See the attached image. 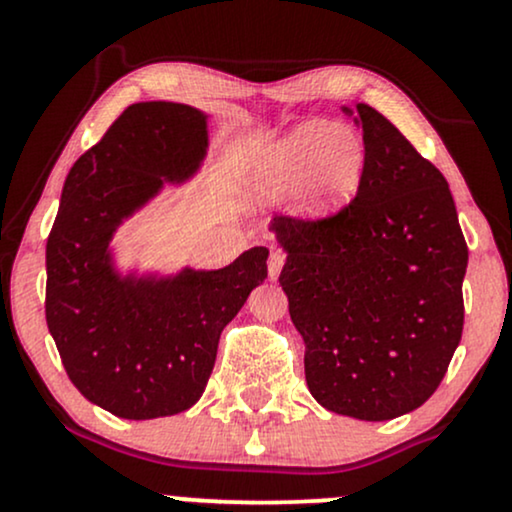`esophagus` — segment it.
Listing matches in <instances>:
<instances>
[{
  "mask_svg": "<svg viewBox=\"0 0 512 512\" xmlns=\"http://www.w3.org/2000/svg\"><path fill=\"white\" fill-rule=\"evenodd\" d=\"M286 262V255L281 250H272V255H269V279H276L281 272V267H284Z\"/></svg>",
  "mask_w": 512,
  "mask_h": 512,
  "instance_id": "obj_1",
  "label": "esophagus"
}]
</instances>
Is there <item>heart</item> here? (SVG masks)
<instances>
[{
  "mask_svg": "<svg viewBox=\"0 0 512 512\" xmlns=\"http://www.w3.org/2000/svg\"><path fill=\"white\" fill-rule=\"evenodd\" d=\"M366 144L349 127L313 120L262 151L252 187L264 199H281L301 187V209L332 216L354 202L366 175Z\"/></svg>",
  "mask_w": 512,
  "mask_h": 512,
  "instance_id": "b5f03b06",
  "label": "heart"
}]
</instances>
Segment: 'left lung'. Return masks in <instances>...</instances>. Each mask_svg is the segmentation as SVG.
Segmentation results:
<instances>
[{"label":"left lung","instance_id":"1","mask_svg":"<svg viewBox=\"0 0 512 512\" xmlns=\"http://www.w3.org/2000/svg\"><path fill=\"white\" fill-rule=\"evenodd\" d=\"M356 125L368 163L354 202L315 221L274 216L272 231L310 395L387 421L421 407L450 366L469 252L443 173L370 105Z\"/></svg>","mask_w":512,"mask_h":512}]
</instances>
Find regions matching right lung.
<instances>
[{"mask_svg": "<svg viewBox=\"0 0 512 512\" xmlns=\"http://www.w3.org/2000/svg\"><path fill=\"white\" fill-rule=\"evenodd\" d=\"M207 146L202 110L134 103L64 180L45 250V320L76 390L122 419L190 409L209 383L223 327L267 279V248L214 272H115L108 245L117 226L163 182L190 180Z\"/></svg>", "mask_w": 512, "mask_h": 512, "instance_id": "1", "label": "right lung"}]
</instances>
